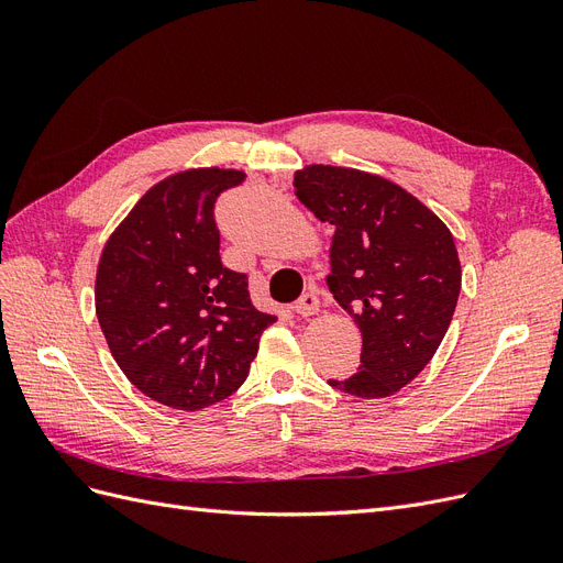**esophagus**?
<instances>
[{
    "label": "esophagus",
    "mask_w": 563,
    "mask_h": 563,
    "mask_svg": "<svg viewBox=\"0 0 563 563\" xmlns=\"http://www.w3.org/2000/svg\"><path fill=\"white\" fill-rule=\"evenodd\" d=\"M294 312L298 317H312V314H317L319 312V298H317V294H302L298 298V302L294 305Z\"/></svg>",
    "instance_id": "34e87169"
}]
</instances>
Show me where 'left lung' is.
<instances>
[{
    "label": "left lung",
    "instance_id": "left-lung-1",
    "mask_svg": "<svg viewBox=\"0 0 563 563\" xmlns=\"http://www.w3.org/2000/svg\"><path fill=\"white\" fill-rule=\"evenodd\" d=\"M294 192L333 225L327 286L362 331L360 371L329 383L352 397L399 391L430 364L460 294L451 230L404 187L360 168L308 164Z\"/></svg>",
    "mask_w": 563,
    "mask_h": 563
}]
</instances>
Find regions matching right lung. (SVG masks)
I'll return each instance as SVG.
<instances>
[{
    "label": "right lung",
    "mask_w": 563,
    "mask_h": 563,
    "mask_svg": "<svg viewBox=\"0 0 563 563\" xmlns=\"http://www.w3.org/2000/svg\"><path fill=\"white\" fill-rule=\"evenodd\" d=\"M236 168L166 176L114 228L96 269V317L124 376L145 397L199 411L240 387L263 331L242 272L220 263L213 203Z\"/></svg>",
    "instance_id": "add662e5"
}]
</instances>
